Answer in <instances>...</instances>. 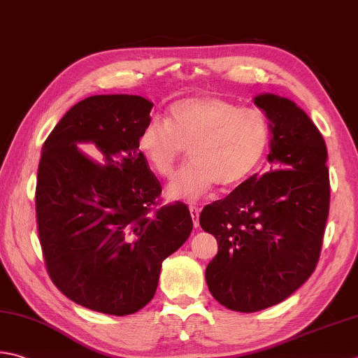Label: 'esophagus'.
<instances>
[{
	"instance_id": "esophagus-1",
	"label": "esophagus",
	"mask_w": 358,
	"mask_h": 358,
	"mask_svg": "<svg viewBox=\"0 0 358 358\" xmlns=\"http://www.w3.org/2000/svg\"><path fill=\"white\" fill-rule=\"evenodd\" d=\"M189 211H191V215H192V219H194V227H195V228H199L200 208H199V206H194V205H191V206H189Z\"/></svg>"
}]
</instances>
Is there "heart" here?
<instances>
[{"label": "heart", "instance_id": "b5f03b06", "mask_svg": "<svg viewBox=\"0 0 358 358\" xmlns=\"http://www.w3.org/2000/svg\"><path fill=\"white\" fill-rule=\"evenodd\" d=\"M271 139L265 111L241 107L217 96H191L173 102L167 121L144 124L138 149L161 178H169L189 149L192 163L167 185L171 199L197 200L219 183L243 185L261 166Z\"/></svg>", "mask_w": 358, "mask_h": 358}]
</instances>
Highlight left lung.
<instances>
[{
    "instance_id": "8db88e82",
    "label": "left lung",
    "mask_w": 358,
    "mask_h": 358,
    "mask_svg": "<svg viewBox=\"0 0 358 358\" xmlns=\"http://www.w3.org/2000/svg\"><path fill=\"white\" fill-rule=\"evenodd\" d=\"M255 102L271 122L268 161L279 169L248 178L200 214L219 243L205 273L208 289L245 313L281 303L310 278L331 201L327 149L310 117L285 97Z\"/></svg>"
}]
</instances>
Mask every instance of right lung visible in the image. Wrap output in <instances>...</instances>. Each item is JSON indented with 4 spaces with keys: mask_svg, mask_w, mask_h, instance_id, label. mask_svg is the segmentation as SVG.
Segmentation results:
<instances>
[{
    "mask_svg": "<svg viewBox=\"0 0 358 358\" xmlns=\"http://www.w3.org/2000/svg\"><path fill=\"white\" fill-rule=\"evenodd\" d=\"M152 107L141 96L87 97L49 133L38 163L49 278L76 304L116 317L149 303L161 264L192 231L183 201L157 208L161 183L138 149Z\"/></svg>",
    "mask_w": 358,
    "mask_h": 358,
    "instance_id": "add662e5",
    "label": "right lung"
}]
</instances>
